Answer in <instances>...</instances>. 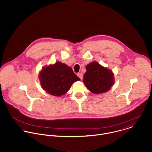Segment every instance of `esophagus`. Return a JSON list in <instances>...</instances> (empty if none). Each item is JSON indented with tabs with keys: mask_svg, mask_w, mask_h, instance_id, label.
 Segmentation results:
<instances>
[{
	"mask_svg": "<svg viewBox=\"0 0 152 152\" xmlns=\"http://www.w3.org/2000/svg\"><path fill=\"white\" fill-rule=\"evenodd\" d=\"M77 76H78L81 80H83V74H81V73H78V74H77Z\"/></svg>",
	"mask_w": 152,
	"mask_h": 152,
	"instance_id": "1",
	"label": "esophagus"
}]
</instances>
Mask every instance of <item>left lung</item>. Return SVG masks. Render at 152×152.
I'll return each instance as SVG.
<instances>
[{
    "label": "left lung",
    "mask_w": 152,
    "mask_h": 152,
    "mask_svg": "<svg viewBox=\"0 0 152 152\" xmlns=\"http://www.w3.org/2000/svg\"><path fill=\"white\" fill-rule=\"evenodd\" d=\"M86 69L83 83L93 94L105 93L114 84V74L112 71L96 61H92L87 64Z\"/></svg>",
    "instance_id": "8db88e82"
}]
</instances>
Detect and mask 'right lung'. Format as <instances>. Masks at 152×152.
I'll use <instances>...</instances> for the list:
<instances>
[{
  "instance_id": "right-lung-1",
  "label": "right lung",
  "mask_w": 152,
  "mask_h": 152,
  "mask_svg": "<svg viewBox=\"0 0 152 152\" xmlns=\"http://www.w3.org/2000/svg\"><path fill=\"white\" fill-rule=\"evenodd\" d=\"M39 78L44 90L56 96L64 95L74 83L80 80L70 66L60 61L43 67Z\"/></svg>"
}]
</instances>
